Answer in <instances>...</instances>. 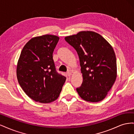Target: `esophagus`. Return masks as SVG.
Wrapping results in <instances>:
<instances>
[{"label": "esophagus", "instance_id": "1", "mask_svg": "<svg viewBox=\"0 0 134 134\" xmlns=\"http://www.w3.org/2000/svg\"><path fill=\"white\" fill-rule=\"evenodd\" d=\"M66 75H67L68 76H70V75H71V72H68L67 73H66Z\"/></svg>", "mask_w": 134, "mask_h": 134}]
</instances>
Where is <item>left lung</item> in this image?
<instances>
[{
  "label": "left lung",
  "mask_w": 134,
  "mask_h": 134,
  "mask_svg": "<svg viewBox=\"0 0 134 134\" xmlns=\"http://www.w3.org/2000/svg\"><path fill=\"white\" fill-rule=\"evenodd\" d=\"M65 41L79 56L83 83L76 91L83 99L98 102L106 97L117 77L116 58L113 47L102 36L81 31L66 36Z\"/></svg>",
  "instance_id": "8db88e82"
}]
</instances>
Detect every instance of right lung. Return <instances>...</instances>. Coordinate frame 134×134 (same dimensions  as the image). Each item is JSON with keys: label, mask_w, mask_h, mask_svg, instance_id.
I'll return each mask as SVG.
<instances>
[{"label": "right lung", "mask_w": 134, "mask_h": 134, "mask_svg": "<svg viewBox=\"0 0 134 134\" xmlns=\"http://www.w3.org/2000/svg\"><path fill=\"white\" fill-rule=\"evenodd\" d=\"M58 36L45 35L31 38L18 61L17 77L23 91L32 99L48 103L57 99L66 78L56 71L52 54Z\"/></svg>", "instance_id": "obj_1"}]
</instances>
